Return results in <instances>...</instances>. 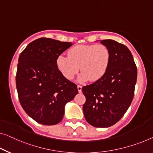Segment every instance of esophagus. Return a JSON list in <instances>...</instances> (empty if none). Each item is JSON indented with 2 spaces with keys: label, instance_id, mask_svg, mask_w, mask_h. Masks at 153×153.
I'll return each instance as SVG.
<instances>
[{
  "label": "esophagus",
  "instance_id": "obj_1",
  "mask_svg": "<svg viewBox=\"0 0 153 153\" xmlns=\"http://www.w3.org/2000/svg\"><path fill=\"white\" fill-rule=\"evenodd\" d=\"M77 90H78V92L79 93H81L82 92V86L77 85Z\"/></svg>",
  "mask_w": 153,
  "mask_h": 153
}]
</instances>
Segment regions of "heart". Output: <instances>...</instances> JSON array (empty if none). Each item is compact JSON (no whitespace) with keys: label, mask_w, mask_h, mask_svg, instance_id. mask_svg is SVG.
Returning <instances> with one entry per match:
<instances>
[{"label":"heart","mask_w":153,"mask_h":153,"mask_svg":"<svg viewBox=\"0 0 153 153\" xmlns=\"http://www.w3.org/2000/svg\"><path fill=\"white\" fill-rule=\"evenodd\" d=\"M111 51L104 45H76L68 51V56L57 57L56 66L63 76L72 79L80 69L78 81H97L104 76L111 62Z\"/></svg>","instance_id":"b5f03b06"}]
</instances>
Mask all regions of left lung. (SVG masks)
Masks as SVG:
<instances>
[{
  "label": "left lung",
  "instance_id": "1",
  "mask_svg": "<svg viewBox=\"0 0 153 153\" xmlns=\"http://www.w3.org/2000/svg\"><path fill=\"white\" fill-rule=\"evenodd\" d=\"M111 51V62L104 76L82 91L86 97L84 117L91 126L106 128L116 124L129 108L134 96L137 70L131 52L124 45L103 40Z\"/></svg>",
  "mask_w": 153,
  "mask_h": 153
}]
</instances>
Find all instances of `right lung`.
Masks as SVG:
<instances>
[{
    "mask_svg": "<svg viewBox=\"0 0 153 153\" xmlns=\"http://www.w3.org/2000/svg\"><path fill=\"white\" fill-rule=\"evenodd\" d=\"M72 45L41 38L29 43L20 55L16 76L18 98L27 115L39 124H58L66 104L78 93L76 84L56 66L57 57Z\"/></svg>",
    "mask_w": 153,
    "mask_h": 153,
    "instance_id": "add662e5",
    "label": "right lung"
}]
</instances>
